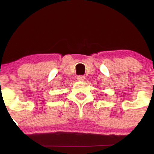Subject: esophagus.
<instances>
[{"label":"esophagus","mask_w":154,"mask_h":154,"mask_svg":"<svg viewBox=\"0 0 154 154\" xmlns=\"http://www.w3.org/2000/svg\"><path fill=\"white\" fill-rule=\"evenodd\" d=\"M77 79L78 81H84L85 79V77L82 75H79L77 77Z\"/></svg>","instance_id":"esophagus-1"}]
</instances>
